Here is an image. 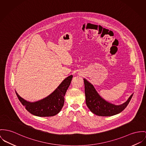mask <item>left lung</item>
Listing matches in <instances>:
<instances>
[{"label": "left lung", "mask_w": 146, "mask_h": 146, "mask_svg": "<svg viewBox=\"0 0 146 146\" xmlns=\"http://www.w3.org/2000/svg\"><path fill=\"white\" fill-rule=\"evenodd\" d=\"M84 83L86 104L92 112L99 116H112L122 112L129 104L133 94L123 104L115 106L101 98L93 86L85 79Z\"/></svg>", "instance_id": "left-lung-1"}]
</instances>
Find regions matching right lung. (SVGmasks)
Masks as SVG:
<instances>
[{"label":"right lung","instance_id":"obj_1","mask_svg":"<svg viewBox=\"0 0 146 146\" xmlns=\"http://www.w3.org/2000/svg\"><path fill=\"white\" fill-rule=\"evenodd\" d=\"M73 76L65 79L52 94L40 101L30 102L25 101L15 91L16 94L25 107L31 114L39 117H51L60 111L64 103V96L71 83Z\"/></svg>","mask_w":146,"mask_h":146}]
</instances>
